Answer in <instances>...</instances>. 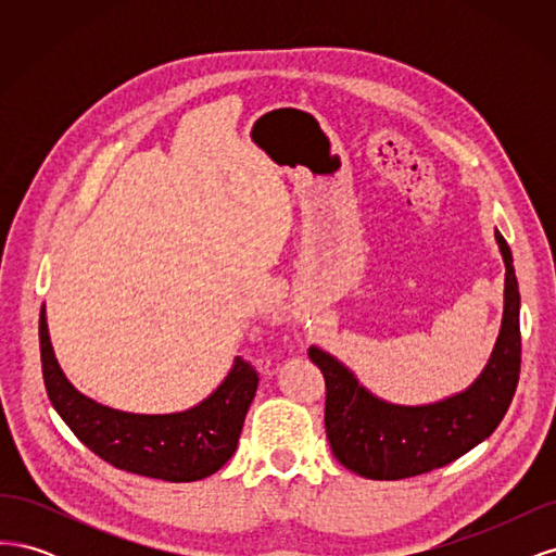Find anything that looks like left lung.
Here are the masks:
<instances>
[{
  "mask_svg": "<svg viewBox=\"0 0 556 556\" xmlns=\"http://www.w3.org/2000/svg\"><path fill=\"white\" fill-rule=\"evenodd\" d=\"M506 264L503 319L492 357L464 392L425 406H399L371 394L329 352L311 348L327 384L325 429L333 457L368 480H401L429 473L490 439L508 413L519 380V288L513 252L496 231Z\"/></svg>",
  "mask_w": 556,
  "mask_h": 556,
  "instance_id": "1",
  "label": "left lung"
}]
</instances>
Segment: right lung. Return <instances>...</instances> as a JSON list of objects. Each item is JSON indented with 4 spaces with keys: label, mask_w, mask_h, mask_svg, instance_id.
Returning a JSON list of instances; mask_svg holds the SVG:
<instances>
[{
    "label": "right lung",
    "mask_w": 556,
    "mask_h": 556,
    "mask_svg": "<svg viewBox=\"0 0 556 556\" xmlns=\"http://www.w3.org/2000/svg\"><path fill=\"white\" fill-rule=\"evenodd\" d=\"M39 343L50 403L76 439L111 466L155 480L192 482L213 476L237 452L260 382L255 368L241 357L233 359L220 387L197 406L141 415L102 406L66 380L50 345L46 308L39 317Z\"/></svg>",
    "instance_id": "obj_1"
}]
</instances>
